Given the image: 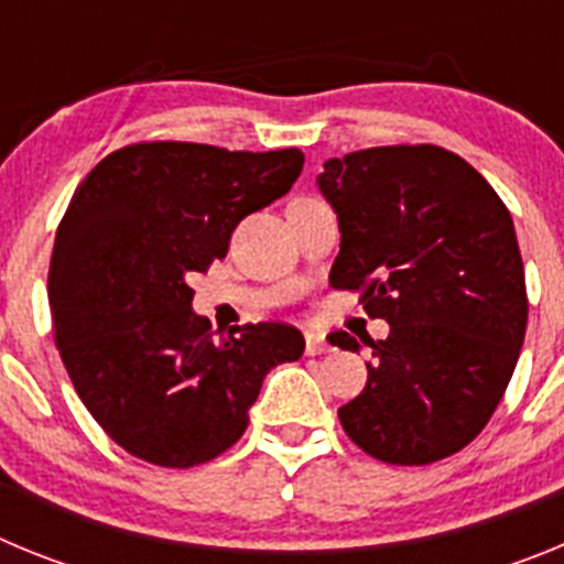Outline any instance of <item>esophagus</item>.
Segmentation results:
<instances>
[{
    "instance_id": "esophagus-1",
    "label": "esophagus",
    "mask_w": 564,
    "mask_h": 564,
    "mask_svg": "<svg viewBox=\"0 0 564 564\" xmlns=\"http://www.w3.org/2000/svg\"><path fill=\"white\" fill-rule=\"evenodd\" d=\"M330 350V344H327L325 333L318 330H307L305 333V352L307 356H318V352Z\"/></svg>"
}]
</instances>
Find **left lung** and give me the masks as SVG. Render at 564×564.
<instances>
[{
    "label": "left lung",
    "mask_w": 564,
    "mask_h": 564,
    "mask_svg": "<svg viewBox=\"0 0 564 564\" xmlns=\"http://www.w3.org/2000/svg\"><path fill=\"white\" fill-rule=\"evenodd\" d=\"M338 217L330 285L361 291L390 336L367 338L364 390L338 410L376 460L423 466L460 452L495 415L528 325L514 223L480 172L441 147L330 158L316 177ZM361 350L350 333H330Z\"/></svg>",
    "instance_id": "obj_1"
}]
</instances>
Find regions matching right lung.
Here are the masks:
<instances>
[{"label":"right lung","instance_id":"add662e5","mask_svg":"<svg viewBox=\"0 0 564 564\" xmlns=\"http://www.w3.org/2000/svg\"><path fill=\"white\" fill-rule=\"evenodd\" d=\"M302 166L299 149L134 143L73 194L47 276L56 347L89 415L129 455L169 468L214 460L242 437L268 372L305 352L302 333L276 322L217 336L188 288Z\"/></svg>","mask_w":564,"mask_h":564}]
</instances>
